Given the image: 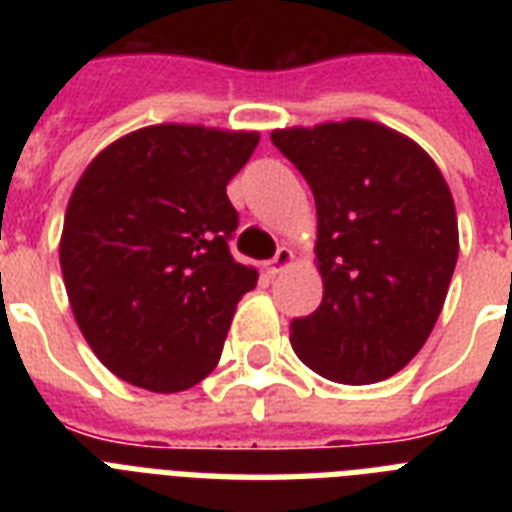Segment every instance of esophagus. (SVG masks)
I'll return each instance as SVG.
<instances>
[{"instance_id": "34e87169", "label": "esophagus", "mask_w": 512, "mask_h": 512, "mask_svg": "<svg viewBox=\"0 0 512 512\" xmlns=\"http://www.w3.org/2000/svg\"><path fill=\"white\" fill-rule=\"evenodd\" d=\"M292 260H295V255H292V249H289V247H279V252H276L271 263H268V271H271V273L284 271L287 265H292Z\"/></svg>"}]
</instances>
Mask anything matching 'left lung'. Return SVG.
I'll use <instances>...</instances> for the list:
<instances>
[{
  "mask_svg": "<svg viewBox=\"0 0 512 512\" xmlns=\"http://www.w3.org/2000/svg\"><path fill=\"white\" fill-rule=\"evenodd\" d=\"M271 140L316 199L324 297L292 321V348L327 380H388L444 308L460 255L452 191L425 148L380 122L284 127Z\"/></svg>",
  "mask_w": 512,
  "mask_h": 512,
  "instance_id": "obj_1",
  "label": "left lung"
}]
</instances>
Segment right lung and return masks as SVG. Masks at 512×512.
<instances>
[{
	"instance_id": "1",
	"label": "right lung",
	"mask_w": 512,
	"mask_h": 512,
	"mask_svg": "<svg viewBox=\"0 0 512 512\" xmlns=\"http://www.w3.org/2000/svg\"><path fill=\"white\" fill-rule=\"evenodd\" d=\"M260 132L151 124L100 151L68 199L60 271L84 340L119 380L180 393L220 361L257 271L236 263L225 185Z\"/></svg>"
}]
</instances>
